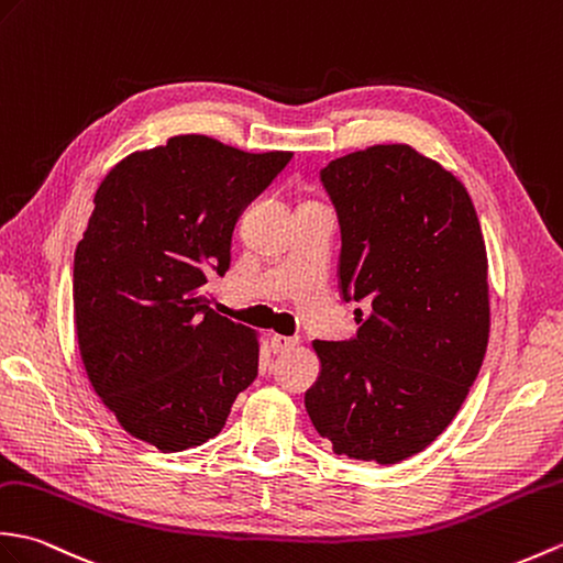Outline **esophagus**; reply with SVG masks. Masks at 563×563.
Instances as JSON below:
<instances>
[{"label":"esophagus","instance_id":"34e87169","mask_svg":"<svg viewBox=\"0 0 563 563\" xmlns=\"http://www.w3.org/2000/svg\"><path fill=\"white\" fill-rule=\"evenodd\" d=\"M299 341L297 338H292V335H280V333H276V335H271V347H273V352H287V350H292L295 345H297Z\"/></svg>","mask_w":563,"mask_h":563}]
</instances>
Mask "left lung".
<instances>
[{"instance_id":"8db88e82","label":"left lung","mask_w":563,"mask_h":563,"mask_svg":"<svg viewBox=\"0 0 563 563\" xmlns=\"http://www.w3.org/2000/svg\"><path fill=\"white\" fill-rule=\"evenodd\" d=\"M341 220V290L357 335L313 341L311 424L338 455L394 465L424 451L467 396L489 341L487 246L463 181L408 143L321 169Z\"/></svg>"}]
</instances>
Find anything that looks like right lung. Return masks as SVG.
Returning a JSON list of instances; mask_svg holds the SVG:
<instances>
[{
	"instance_id": "add662e5",
	"label": "right lung",
	"mask_w": 563,
	"mask_h": 563,
	"mask_svg": "<svg viewBox=\"0 0 563 563\" xmlns=\"http://www.w3.org/2000/svg\"><path fill=\"white\" fill-rule=\"evenodd\" d=\"M290 151L179 134L117 163L74 256L78 350L126 434L177 453L220 434L258 372V335L208 307L234 222Z\"/></svg>"
}]
</instances>
